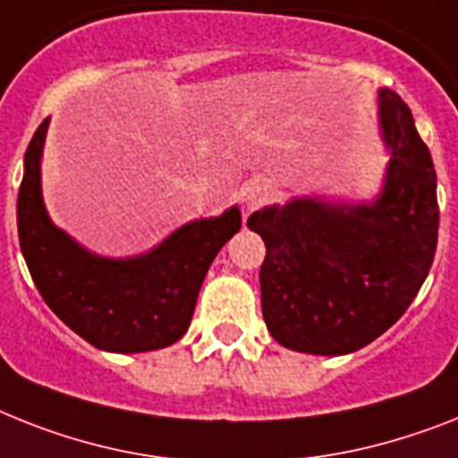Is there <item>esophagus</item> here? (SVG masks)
<instances>
[{
	"instance_id": "obj_1",
	"label": "esophagus",
	"mask_w": 458,
	"mask_h": 458,
	"mask_svg": "<svg viewBox=\"0 0 458 458\" xmlns=\"http://www.w3.org/2000/svg\"><path fill=\"white\" fill-rule=\"evenodd\" d=\"M264 196H267V187H262V184H250V187H245V191H243L245 208H248V210H252L257 203L264 201Z\"/></svg>"
}]
</instances>
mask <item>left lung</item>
Instances as JSON below:
<instances>
[{
  "instance_id": "1",
  "label": "left lung",
  "mask_w": 458,
  "mask_h": 458,
  "mask_svg": "<svg viewBox=\"0 0 458 458\" xmlns=\"http://www.w3.org/2000/svg\"><path fill=\"white\" fill-rule=\"evenodd\" d=\"M391 161L372 203L293 199L248 217L267 245L259 288L271 337L285 349L344 356L407 311L437 248L436 168L405 100L379 90Z\"/></svg>"
}]
</instances>
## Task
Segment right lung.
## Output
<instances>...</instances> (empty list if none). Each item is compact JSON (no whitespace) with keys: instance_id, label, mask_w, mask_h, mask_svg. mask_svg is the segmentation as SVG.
I'll list each match as a JSON object with an SVG mask.
<instances>
[{"instance_id":"1","label":"right lung","mask_w":458,"mask_h":458,"mask_svg":"<svg viewBox=\"0 0 458 458\" xmlns=\"http://www.w3.org/2000/svg\"><path fill=\"white\" fill-rule=\"evenodd\" d=\"M47 128L44 119L30 140L18 191V238L34 285L51 311L96 349L142 353L175 344L191 323L215 255L241 229L238 208L180 226L145 255H93L53 225L44 208Z\"/></svg>"}]
</instances>
